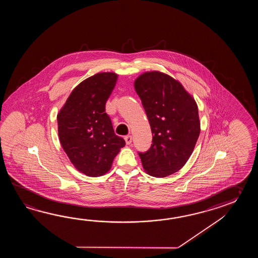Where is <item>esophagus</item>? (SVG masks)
Listing matches in <instances>:
<instances>
[{
	"label": "esophagus",
	"instance_id": "esophagus-1",
	"mask_svg": "<svg viewBox=\"0 0 258 258\" xmlns=\"http://www.w3.org/2000/svg\"><path fill=\"white\" fill-rule=\"evenodd\" d=\"M124 140H125V143H126V145H131V144H132L131 136H127V137H124Z\"/></svg>",
	"mask_w": 258,
	"mask_h": 258
}]
</instances>
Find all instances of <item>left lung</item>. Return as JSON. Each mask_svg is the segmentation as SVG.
<instances>
[{"label": "left lung", "mask_w": 258, "mask_h": 258, "mask_svg": "<svg viewBox=\"0 0 258 258\" xmlns=\"http://www.w3.org/2000/svg\"><path fill=\"white\" fill-rule=\"evenodd\" d=\"M134 86L153 135L150 148L139 153L143 168L157 178L171 175L196 147L200 134L198 104L181 83L161 72L144 73Z\"/></svg>", "instance_id": "left-lung-1"}]
</instances>
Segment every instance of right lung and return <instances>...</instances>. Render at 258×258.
I'll list each match as a JSON object with an SVG mask.
<instances>
[{
	"instance_id": "add662e5",
	"label": "right lung",
	"mask_w": 258,
	"mask_h": 258,
	"mask_svg": "<svg viewBox=\"0 0 258 258\" xmlns=\"http://www.w3.org/2000/svg\"><path fill=\"white\" fill-rule=\"evenodd\" d=\"M118 75L99 73L74 88L58 115L60 145L72 164L86 175H104L125 141L116 136L105 104Z\"/></svg>"
}]
</instances>
